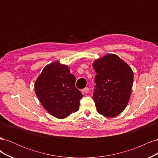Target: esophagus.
I'll return each instance as SVG.
<instances>
[{
  "label": "esophagus",
  "instance_id": "esophagus-1",
  "mask_svg": "<svg viewBox=\"0 0 158 158\" xmlns=\"http://www.w3.org/2000/svg\"><path fill=\"white\" fill-rule=\"evenodd\" d=\"M82 91H83V92L84 94H88L89 92V88H85L83 89Z\"/></svg>",
  "mask_w": 158,
  "mask_h": 158
}]
</instances>
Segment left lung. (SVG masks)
I'll use <instances>...</instances> for the list:
<instances>
[{"instance_id":"8db88e82","label":"left lung","mask_w":158,"mask_h":158,"mask_svg":"<svg viewBox=\"0 0 158 158\" xmlns=\"http://www.w3.org/2000/svg\"><path fill=\"white\" fill-rule=\"evenodd\" d=\"M95 76L93 99L98 112L106 117L120 114L131 95L134 74L125 62L114 54H108L93 64Z\"/></svg>"}]
</instances>
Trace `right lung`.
<instances>
[{
	"instance_id": "add662e5",
	"label": "right lung",
	"mask_w": 158,
	"mask_h": 158,
	"mask_svg": "<svg viewBox=\"0 0 158 158\" xmlns=\"http://www.w3.org/2000/svg\"><path fill=\"white\" fill-rule=\"evenodd\" d=\"M76 78L66 65L59 62L47 65L35 84L40 102L51 115L64 118L78 111L83 95L75 87Z\"/></svg>"
}]
</instances>
